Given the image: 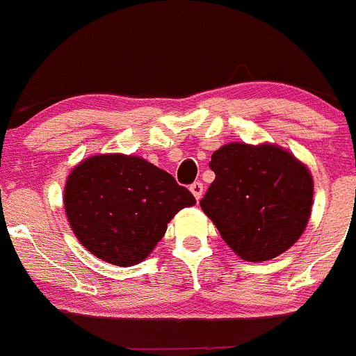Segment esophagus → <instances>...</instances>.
<instances>
[{"label": "esophagus", "mask_w": 356, "mask_h": 356, "mask_svg": "<svg viewBox=\"0 0 356 356\" xmlns=\"http://www.w3.org/2000/svg\"><path fill=\"white\" fill-rule=\"evenodd\" d=\"M190 192H192L193 197H195V199L199 200L200 197H202V193H204V185L200 181L192 183V185H190Z\"/></svg>", "instance_id": "1"}]
</instances>
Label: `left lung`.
Listing matches in <instances>:
<instances>
[{"label": "left lung", "instance_id": "1", "mask_svg": "<svg viewBox=\"0 0 356 356\" xmlns=\"http://www.w3.org/2000/svg\"><path fill=\"white\" fill-rule=\"evenodd\" d=\"M216 178L200 200L228 248L245 261H266L293 248L308 225L313 178L272 143H227L211 156Z\"/></svg>", "mask_w": 356, "mask_h": 356}]
</instances>
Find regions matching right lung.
Instances as JSON below:
<instances>
[{
	"label": "right lung",
	"instance_id": "add662e5",
	"mask_svg": "<svg viewBox=\"0 0 356 356\" xmlns=\"http://www.w3.org/2000/svg\"><path fill=\"white\" fill-rule=\"evenodd\" d=\"M195 197L149 161L124 154L91 156L70 171L63 190L77 241L115 266L142 263L171 218Z\"/></svg>",
	"mask_w": 356,
	"mask_h": 356
}]
</instances>
